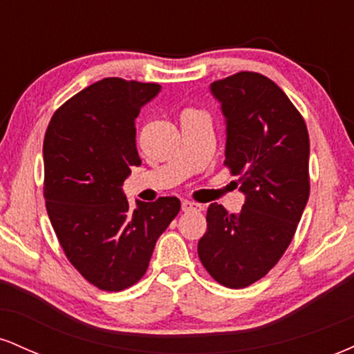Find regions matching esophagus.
I'll return each instance as SVG.
<instances>
[{
	"mask_svg": "<svg viewBox=\"0 0 354 354\" xmlns=\"http://www.w3.org/2000/svg\"><path fill=\"white\" fill-rule=\"evenodd\" d=\"M181 208H183V211H201L203 206L198 205V203H193V201H188V200H183Z\"/></svg>",
	"mask_w": 354,
	"mask_h": 354,
	"instance_id": "34e87169",
	"label": "esophagus"
}]
</instances>
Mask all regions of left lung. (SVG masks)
<instances>
[{
  "mask_svg": "<svg viewBox=\"0 0 354 354\" xmlns=\"http://www.w3.org/2000/svg\"><path fill=\"white\" fill-rule=\"evenodd\" d=\"M226 120L225 166L246 196L238 214L218 203L198 241L203 266L223 286L246 288L279 261L310 198V136L278 84L253 71L211 83Z\"/></svg>",
  "mask_w": 354,
  "mask_h": 354,
  "instance_id": "obj_1",
  "label": "left lung"
}]
</instances>
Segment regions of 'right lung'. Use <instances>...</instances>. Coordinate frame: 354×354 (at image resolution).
<instances>
[{"mask_svg": "<svg viewBox=\"0 0 354 354\" xmlns=\"http://www.w3.org/2000/svg\"><path fill=\"white\" fill-rule=\"evenodd\" d=\"M156 83L104 78L56 109L43 141L46 211L70 263L103 291L143 278L154 245L180 213L176 196L129 208L123 183L141 160L135 120Z\"/></svg>", "mask_w": 354, "mask_h": 354, "instance_id": "1", "label": "right lung"}]
</instances>
